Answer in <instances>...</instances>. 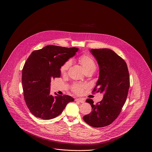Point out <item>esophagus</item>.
<instances>
[{
	"instance_id": "1",
	"label": "esophagus",
	"mask_w": 152,
	"mask_h": 152,
	"mask_svg": "<svg viewBox=\"0 0 152 152\" xmlns=\"http://www.w3.org/2000/svg\"><path fill=\"white\" fill-rule=\"evenodd\" d=\"M75 100L77 101V102H80V103H84V102H85V99H81V98L76 99Z\"/></svg>"
}]
</instances>
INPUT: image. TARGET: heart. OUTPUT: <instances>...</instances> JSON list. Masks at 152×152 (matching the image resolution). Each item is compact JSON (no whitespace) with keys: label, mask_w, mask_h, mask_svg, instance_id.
Instances as JSON below:
<instances>
[{"label":"heart","mask_w":152,"mask_h":152,"mask_svg":"<svg viewBox=\"0 0 152 152\" xmlns=\"http://www.w3.org/2000/svg\"><path fill=\"white\" fill-rule=\"evenodd\" d=\"M77 62L82 67L85 72H87V71H90V70L95 71V70L96 69V63H95L94 59H93V58H91V56H90L88 55H82L77 58ZM70 66V62H67L64 65H62L60 69L61 73L62 75L66 74L67 73ZM83 88H84V86L83 85L76 83L73 85L72 89V91L75 93L80 94L82 93Z\"/></svg>","instance_id":"heart-1"}]
</instances>
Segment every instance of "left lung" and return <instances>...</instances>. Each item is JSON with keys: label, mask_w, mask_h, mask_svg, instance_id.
I'll list each match as a JSON object with an SVG mask.
<instances>
[{"label": "left lung", "mask_w": 152, "mask_h": 152, "mask_svg": "<svg viewBox=\"0 0 152 152\" xmlns=\"http://www.w3.org/2000/svg\"><path fill=\"white\" fill-rule=\"evenodd\" d=\"M99 66V77L93 93H104L103 99L94 104L90 99L86 100L92 111L83 119L94 127L111 124L119 115L124 104L130 86V78L124 60L109 49H91Z\"/></svg>", "instance_id": "1"}]
</instances>
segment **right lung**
Masks as SVG:
<instances>
[{"label":"right lung","instance_id":"add662e5","mask_svg":"<svg viewBox=\"0 0 152 152\" xmlns=\"http://www.w3.org/2000/svg\"><path fill=\"white\" fill-rule=\"evenodd\" d=\"M78 49L49 45L34 50L22 71L23 95L30 112L36 117L50 120L58 116L67 104L74 101L68 95L53 97L50 94L51 80L61 76L60 69Z\"/></svg>","mask_w":152,"mask_h":152}]
</instances>
